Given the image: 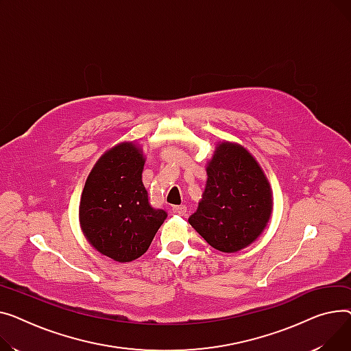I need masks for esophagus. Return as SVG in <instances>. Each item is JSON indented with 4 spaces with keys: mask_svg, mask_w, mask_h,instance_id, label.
<instances>
[{
    "mask_svg": "<svg viewBox=\"0 0 351 351\" xmlns=\"http://www.w3.org/2000/svg\"><path fill=\"white\" fill-rule=\"evenodd\" d=\"M173 213L176 215H185V213H187V207H185V205H176V207H173Z\"/></svg>",
    "mask_w": 351,
    "mask_h": 351,
    "instance_id": "obj_1",
    "label": "esophagus"
}]
</instances>
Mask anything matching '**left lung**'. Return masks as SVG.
Masks as SVG:
<instances>
[{"label":"left lung","mask_w":351,"mask_h":351,"mask_svg":"<svg viewBox=\"0 0 351 351\" xmlns=\"http://www.w3.org/2000/svg\"><path fill=\"white\" fill-rule=\"evenodd\" d=\"M207 176L189 222L213 248L238 252L262 234L271 218V185L251 153L230 141L217 146Z\"/></svg>","instance_id":"obj_1"}]
</instances>
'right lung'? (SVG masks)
<instances>
[{"label": "right lung", "mask_w": 351, "mask_h": 351, "mask_svg": "<svg viewBox=\"0 0 351 351\" xmlns=\"http://www.w3.org/2000/svg\"><path fill=\"white\" fill-rule=\"evenodd\" d=\"M144 157L132 141L103 154L92 169L80 198L84 235L101 255L117 262L140 258L167 213L153 208L141 173Z\"/></svg>", "instance_id": "obj_1"}]
</instances>
